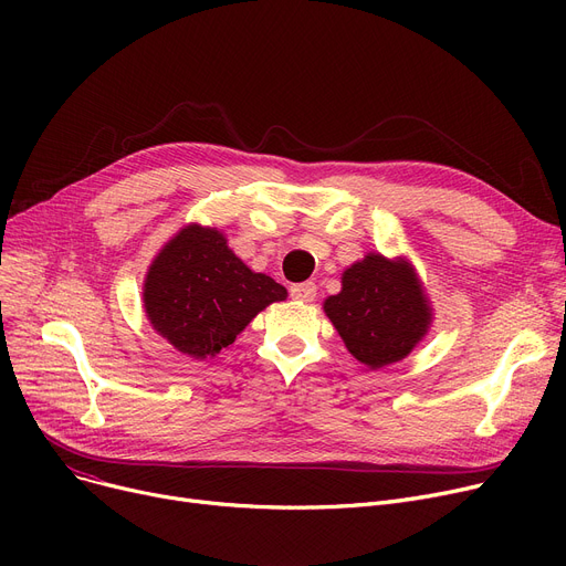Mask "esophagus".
Masks as SVG:
<instances>
[{
	"mask_svg": "<svg viewBox=\"0 0 566 566\" xmlns=\"http://www.w3.org/2000/svg\"><path fill=\"white\" fill-rule=\"evenodd\" d=\"M291 298L298 301V303H312L316 298V284L314 282L293 284L291 286Z\"/></svg>",
	"mask_w": 566,
	"mask_h": 566,
	"instance_id": "1",
	"label": "esophagus"
}]
</instances>
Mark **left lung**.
Here are the masks:
<instances>
[{
    "mask_svg": "<svg viewBox=\"0 0 566 566\" xmlns=\"http://www.w3.org/2000/svg\"><path fill=\"white\" fill-rule=\"evenodd\" d=\"M323 312L353 358L369 369L403 360L433 323V307L412 263L380 252L346 268L342 291L325 298Z\"/></svg>",
    "mask_w": 566,
    "mask_h": 566,
    "instance_id": "8db88e82",
    "label": "left lung"
}]
</instances>
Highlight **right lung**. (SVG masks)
Returning <instances> with one entry per match:
<instances>
[{
	"label": "right lung",
	"instance_id": "right-lung-1",
	"mask_svg": "<svg viewBox=\"0 0 566 566\" xmlns=\"http://www.w3.org/2000/svg\"><path fill=\"white\" fill-rule=\"evenodd\" d=\"M286 289L254 273L216 227L178 229L151 261L142 303L154 331L188 358H213Z\"/></svg>",
	"mask_w": 566,
	"mask_h": 566
}]
</instances>
